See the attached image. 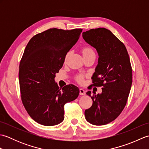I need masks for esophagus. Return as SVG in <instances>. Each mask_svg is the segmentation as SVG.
I'll use <instances>...</instances> for the list:
<instances>
[{"mask_svg": "<svg viewBox=\"0 0 149 149\" xmlns=\"http://www.w3.org/2000/svg\"><path fill=\"white\" fill-rule=\"evenodd\" d=\"M79 93L81 95H84L86 93H85V91L83 89V88H80L79 89Z\"/></svg>", "mask_w": 149, "mask_h": 149, "instance_id": "1", "label": "esophagus"}]
</instances>
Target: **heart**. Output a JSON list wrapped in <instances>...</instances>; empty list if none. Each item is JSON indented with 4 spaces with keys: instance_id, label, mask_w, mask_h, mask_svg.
Here are the masks:
<instances>
[{
    "instance_id": "obj_1",
    "label": "heart",
    "mask_w": 149,
    "mask_h": 149,
    "mask_svg": "<svg viewBox=\"0 0 149 149\" xmlns=\"http://www.w3.org/2000/svg\"><path fill=\"white\" fill-rule=\"evenodd\" d=\"M93 51L90 48H88V47H86V48H84L83 50V53H86V52H89ZM77 81L79 82V83H82L83 81V75H79L77 77Z\"/></svg>"
}]
</instances>
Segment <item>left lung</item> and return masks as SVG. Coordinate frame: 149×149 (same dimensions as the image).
Instances as JSON below:
<instances>
[{
  "label": "left lung",
  "instance_id": "obj_1",
  "mask_svg": "<svg viewBox=\"0 0 149 149\" xmlns=\"http://www.w3.org/2000/svg\"><path fill=\"white\" fill-rule=\"evenodd\" d=\"M83 38L99 54L93 85L103 86L100 94L93 92V104L85 110V118L93 125H106L120 115L127 103L132 82L130 59L124 44L106 28L83 32ZM86 94L91 97L90 91Z\"/></svg>",
  "mask_w": 149,
  "mask_h": 149
}]
</instances>
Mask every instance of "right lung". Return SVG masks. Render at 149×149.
Instances as JSON below:
<instances>
[{
    "instance_id": "1",
    "label": "right lung",
    "mask_w": 149,
    "mask_h": 149,
    "mask_svg": "<svg viewBox=\"0 0 149 149\" xmlns=\"http://www.w3.org/2000/svg\"><path fill=\"white\" fill-rule=\"evenodd\" d=\"M82 31L49 29L34 36L25 49L18 74L22 101L29 116L41 125L62 122L64 105L79 94L75 85L59 88L54 78Z\"/></svg>"
}]
</instances>
